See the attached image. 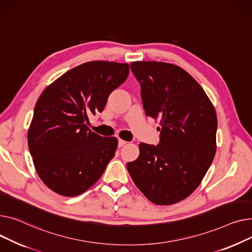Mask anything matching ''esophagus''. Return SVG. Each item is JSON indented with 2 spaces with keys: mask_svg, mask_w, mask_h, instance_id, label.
Wrapping results in <instances>:
<instances>
[{
  "mask_svg": "<svg viewBox=\"0 0 252 252\" xmlns=\"http://www.w3.org/2000/svg\"><path fill=\"white\" fill-rule=\"evenodd\" d=\"M126 143H127V141H125V140H123V139H119V140H118V146H119V147L125 145Z\"/></svg>",
  "mask_w": 252,
  "mask_h": 252,
  "instance_id": "obj_1",
  "label": "esophagus"
}]
</instances>
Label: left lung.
<instances>
[{
	"instance_id": "left-lung-1",
	"label": "left lung",
	"mask_w": 252,
	"mask_h": 252,
	"mask_svg": "<svg viewBox=\"0 0 252 252\" xmlns=\"http://www.w3.org/2000/svg\"><path fill=\"white\" fill-rule=\"evenodd\" d=\"M141 86L145 115L159 121V143L139 144L127 164L137 188L152 202L170 205L188 197L202 181L216 155V110L202 87L177 65L130 64Z\"/></svg>"
}]
</instances>
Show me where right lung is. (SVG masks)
<instances>
[{
  "mask_svg": "<svg viewBox=\"0 0 252 252\" xmlns=\"http://www.w3.org/2000/svg\"><path fill=\"white\" fill-rule=\"evenodd\" d=\"M128 74L126 63L87 62L67 71L40 94L28 129V147L39 178L56 193H83L114 158L117 138L93 132L88 118L102 112Z\"/></svg>",
  "mask_w": 252,
  "mask_h": 252,
  "instance_id": "add662e5",
  "label": "right lung"
}]
</instances>
